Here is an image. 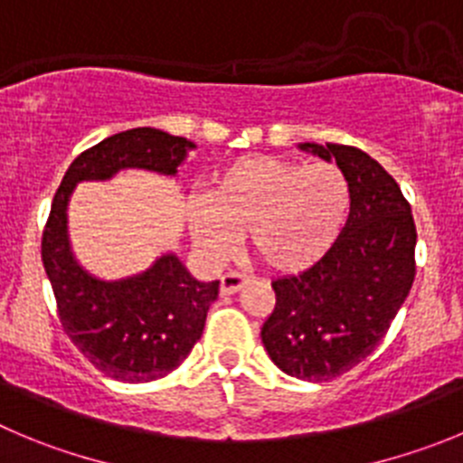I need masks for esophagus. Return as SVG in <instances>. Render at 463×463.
Returning a JSON list of instances; mask_svg holds the SVG:
<instances>
[{"mask_svg": "<svg viewBox=\"0 0 463 463\" xmlns=\"http://www.w3.org/2000/svg\"><path fill=\"white\" fill-rule=\"evenodd\" d=\"M241 285H244V276L237 274V271H228L222 276L219 290H222V295H235L237 290H241Z\"/></svg>", "mask_w": 463, "mask_h": 463, "instance_id": "esophagus-1", "label": "esophagus"}]
</instances>
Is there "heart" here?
<instances>
[{
    "label": "heart",
    "instance_id": "1",
    "mask_svg": "<svg viewBox=\"0 0 463 463\" xmlns=\"http://www.w3.org/2000/svg\"><path fill=\"white\" fill-rule=\"evenodd\" d=\"M349 212L352 187L338 164L249 155L192 201L189 231L210 258L228 256L246 232L271 271L301 274L334 249Z\"/></svg>",
    "mask_w": 463,
    "mask_h": 463
}]
</instances>
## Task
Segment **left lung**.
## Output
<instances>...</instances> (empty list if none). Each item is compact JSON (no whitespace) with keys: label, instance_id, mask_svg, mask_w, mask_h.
<instances>
[{"label":"left lung","instance_id":"left-lung-1","mask_svg":"<svg viewBox=\"0 0 463 463\" xmlns=\"http://www.w3.org/2000/svg\"><path fill=\"white\" fill-rule=\"evenodd\" d=\"M299 148L343 168L352 212L317 265L271 283L276 306L260 334L285 374L331 382L374 352L409 297L416 223L402 189L368 153L338 144Z\"/></svg>","mask_w":463,"mask_h":463}]
</instances>
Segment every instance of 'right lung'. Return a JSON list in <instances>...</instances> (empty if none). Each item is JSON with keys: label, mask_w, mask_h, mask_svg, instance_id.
Here are the masks:
<instances>
[{"label": "right lung", "mask_w": 463, "mask_h": 463, "mask_svg": "<svg viewBox=\"0 0 463 463\" xmlns=\"http://www.w3.org/2000/svg\"><path fill=\"white\" fill-rule=\"evenodd\" d=\"M196 144L155 128L107 137L81 153L61 180L43 232V265L56 297L63 331L107 377L144 383L166 377L201 338L219 280H198L173 251L148 269L107 280L75 258L68 235V203L80 183H107L139 168L178 178Z\"/></svg>", "instance_id": "obj_1"}]
</instances>
